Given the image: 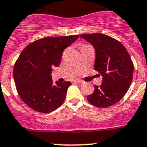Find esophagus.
Here are the masks:
<instances>
[{
    "label": "esophagus",
    "instance_id": "34e87169",
    "mask_svg": "<svg viewBox=\"0 0 147 147\" xmlns=\"http://www.w3.org/2000/svg\"><path fill=\"white\" fill-rule=\"evenodd\" d=\"M75 83H78V84H82L83 83V81H81V80H78V79H77V80H75Z\"/></svg>",
    "mask_w": 147,
    "mask_h": 147
}]
</instances>
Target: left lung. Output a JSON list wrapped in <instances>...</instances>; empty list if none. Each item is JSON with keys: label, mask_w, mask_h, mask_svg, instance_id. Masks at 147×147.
<instances>
[{"label": "left lung", "mask_w": 147, "mask_h": 147, "mask_svg": "<svg viewBox=\"0 0 147 147\" xmlns=\"http://www.w3.org/2000/svg\"><path fill=\"white\" fill-rule=\"evenodd\" d=\"M95 50V70L103 77L100 86H95L86 97L92 105L106 108L118 103L127 92L133 77L134 65L121 42L101 33L81 35Z\"/></svg>", "instance_id": "1"}]
</instances>
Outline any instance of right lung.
<instances>
[{
    "label": "right lung",
    "instance_id": "add662e5",
    "mask_svg": "<svg viewBox=\"0 0 147 147\" xmlns=\"http://www.w3.org/2000/svg\"><path fill=\"white\" fill-rule=\"evenodd\" d=\"M79 35L46 37L32 42L23 50L14 66V80L21 100L33 110L48 113L63 104L71 82L52 79V67L61 63L63 51Z\"/></svg>",
    "mask_w": 147,
    "mask_h": 147
}]
</instances>
